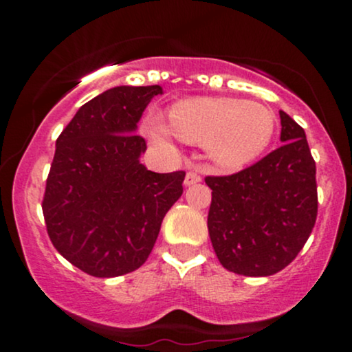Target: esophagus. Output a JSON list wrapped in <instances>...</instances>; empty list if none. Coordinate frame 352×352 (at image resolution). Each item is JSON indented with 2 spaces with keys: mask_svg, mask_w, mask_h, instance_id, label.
<instances>
[{
  "mask_svg": "<svg viewBox=\"0 0 352 352\" xmlns=\"http://www.w3.org/2000/svg\"><path fill=\"white\" fill-rule=\"evenodd\" d=\"M200 180H201L200 173L195 170H188L187 175H185V185H195V184H199Z\"/></svg>",
  "mask_w": 352,
  "mask_h": 352,
  "instance_id": "34e87169",
  "label": "esophagus"
}]
</instances>
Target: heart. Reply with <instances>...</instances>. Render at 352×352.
I'll list each match as a JSON object with an SVG mask.
<instances>
[{
    "label": "heart",
    "instance_id": "heart-1",
    "mask_svg": "<svg viewBox=\"0 0 352 352\" xmlns=\"http://www.w3.org/2000/svg\"><path fill=\"white\" fill-rule=\"evenodd\" d=\"M145 131L157 144H167L173 134L184 142L207 145L220 167L235 170L268 148L276 131V114L253 100L193 98L173 104L168 125L159 116H148Z\"/></svg>",
    "mask_w": 352,
    "mask_h": 352
}]
</instances>
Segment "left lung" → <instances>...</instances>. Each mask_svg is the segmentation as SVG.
I'll use <instances>...</instances> for the list:
<instances>
[{
    "mask_svg": "<svg viewBox=\"0 0 352 352\" xmlns=\"http://www.w3.org/2000/svg\"><path fill=\"white\" fill-rule=\"evenodd\" d=\"M281 147L243 170L207 177L208 233L228 272L270 276L286 268L314 228L316 164L306 134L280 111Z\"/></svg>",
    "mask_w": 352,
    "mask_h": 352,
    "instance_id": "obj_1",
    "label": "left lung"
}]
</instances>
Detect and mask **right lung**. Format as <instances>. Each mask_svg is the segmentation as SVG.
Returning <instances> with one entry per match:
<instances>
[{"mask_svg":"<svg viewBox=\"0 0 352 352\" xmlns=\"http://www.w3.org/2000/svg\"><path fill=\"white\" fill-rule=\"evenodd\" d=\"M160 86L107 89L76 112L56 140L43 215L47 235L76 268L114 278L140 268L165 213L184 193L185 172L140 164L137 122Z\"/></svg>","mask_w":352,"mask_h":352,"instance_id":"right-lung-1","label":"right lung"}]
</instances>
